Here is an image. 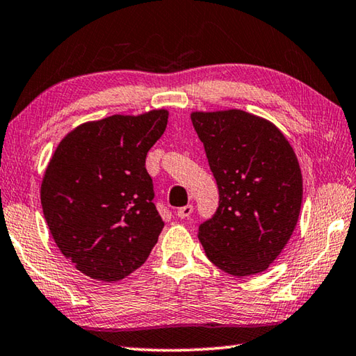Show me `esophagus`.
<instances>
[{
	"label": "esophagus",
	"mask_w": 356,
	"mask_h": 356,
	"mask_svg": "<svg viewBox=\"0 0 356 356\" xmlns=\"http://www.w3.org/2000/svg\"><path fill=\"white\" fill-rule=\"evenodd\" d=\"M192 212H193V206L192 204H187V206L179 207L178 212H177V216L179 218H189L192 216Z\"/></svg>",
	"instance_id": "1"
}]
</instances>
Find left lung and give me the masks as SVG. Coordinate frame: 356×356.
Returning a JSON list of instances; mask_svg holds the SVG:
<instances>
[{
  "instance_id": "left-lung-1",
  "label": "left lung",
  "mask_w": 356,
  "mask_h": 356,
  "mask_svg": "<svg viewBox=\"0 0 356 356\" xmlns=\"http://www.w3.org/2000/svg\"><path fill=\"white\" fill-rule=\"evenodd\" d=\"M220 201L198 238L213 265L232 276L265 271L285 248L302 204L293 147L270 120L243 110L193 111Z\"/></svg>"
}]
</instances>
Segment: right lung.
Returning a JSON list of instances; mask_svg holds the SVG:
<instances>
[{"label":"right lung","instance_id":"add662e5","mask_svg":"<svg viewBox=\"0 0 356 356\" xmlns=\"http://www.w3.org/2000/svg\"><path fill=\"white\" fill-rule=\"evenodd\" d=\"M167 110L113 115L70 131L40 189L58 250L91 279L118 282L149 257L164 227L145 156L163 136Z\"/></svg>","mask_w":356,"mask_h":356}]
</instances>
